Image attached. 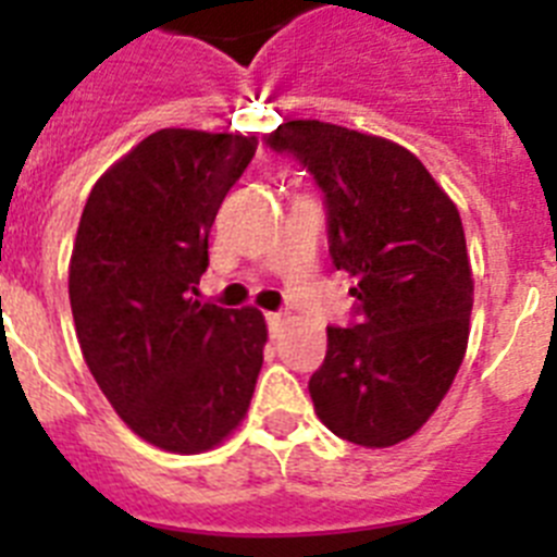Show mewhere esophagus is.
Here are the masks:
<instances>
[{"instance_id":"1","label":"esophagus","mask_w":557,"mask_h":557,"mask_svg":"<svg viewBox=\"0 0 557 557\" xmlns=\"http://www.w3.org/2000/svg\"><path fill=\"white\" fill-rule=\"evenodd\" d=\"M264 321H268V329H270V334H278L282 332V326H284V321H287V314H282V312H268L264 314Z\"/></svg>"}]
</instances>
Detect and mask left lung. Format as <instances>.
<instances>
[{"instance_id": "1", "label": "left lung", "mask_w": 557, "mask_h": 557, "mask_svg": "<svg viewBox=\"0 0 557 557\" xmlns=\"http://www.w3.org/2000/svg\"><path fill=\"white\" fill-rule=\"evenodd\" d=\"M321 186L332 264L357 298L329 326L309 396L323 424L357 446H393L426 424L469 343L474 282L460 214L405 147L318 120L264 136Z\"/></svg>"}]
</instances>
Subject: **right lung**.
Wrapping results in <instances>:
<instances>
[{
    "mask_svg": "<svg viewBox=\"0 0 557 557\" xmlns=\"http://www.w3.org/2000/svg\"><path fill=\"white\" fill-rule=\"evenodd\" d=\"M253 136L164 127L95 184L69 264L81 351L147 444L195 455L248 412L268 326L259 309L198 301L209 231Z\"/></svg>",
    "mask_w": 557,
    "mask_h": 557,
    "instance_id": "right-lung-1",
    "label": "right lung"
}]
</instances>
